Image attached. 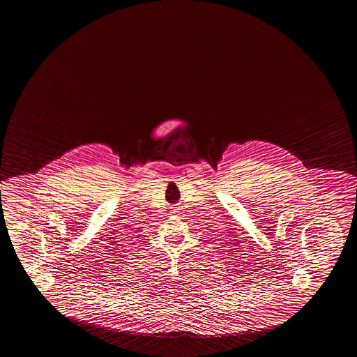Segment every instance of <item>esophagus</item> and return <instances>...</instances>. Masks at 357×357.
Returning <instances> with one entry per match:
<instances>
[{"label":"esophagus","instance_id":"obj_1","mask_svg":"<svg viewBox=\"0 0 357 357\" xmlns=\"http://www.w3.org/2000/svg\"><path fill=\"white\" fill-rule=\"evenodd\" d=\"M176 211H176V208H173V209L170 211V213H172V214H176Z\"/></svg>","mask_w":357,"mask_h":357}]
</instances>
